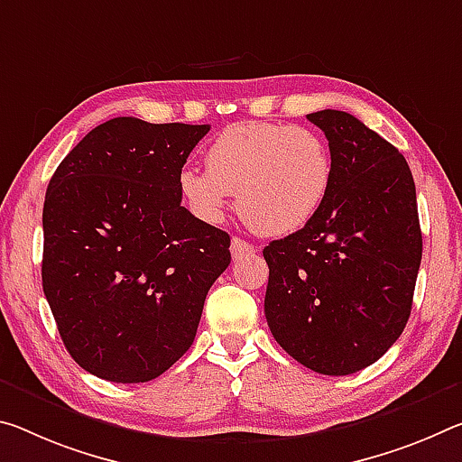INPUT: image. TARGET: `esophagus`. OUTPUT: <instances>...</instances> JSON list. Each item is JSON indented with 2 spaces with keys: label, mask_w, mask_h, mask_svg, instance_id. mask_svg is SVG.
<instances>
[{
  "label": "esophagus",
  "mask_w": 462,
  "mask_h": 462,
  "mask_svg": "<svg viewBox=\"0 0 462 462\" xmlns=\"http://www.w3.org/2000/svg\"><path fill=\"white\" fill-rule=\"evenodd\" d=\"M230 251H232V257H234V259H240V257H245V254L254 253V246L245 243L243 238L234 236L232 243H230Z\"/></svg>",
  "instance_id": "1"
}]
</instances>
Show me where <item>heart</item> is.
Here are the masks:
<instances>
[{
  "mask_svg": "<svg viewBox=\"0 0 462 462\" xmlns=\"http://www.w3.org/2000/svg\"><path fill=\"white\" fill-rule=\"evenodd\" d=\"M205 171L179 179L189 208L205 222L224 217L228 197L254 230L285 236L304 228L323 208L333 160L317 131L283 123L243 121L226 127L205 152Z\"/></svg>",
  "mask_w": 462,
  "mask_h": 462,
  "instance_id": "1",
  "label": "heart"
}]
</instances>
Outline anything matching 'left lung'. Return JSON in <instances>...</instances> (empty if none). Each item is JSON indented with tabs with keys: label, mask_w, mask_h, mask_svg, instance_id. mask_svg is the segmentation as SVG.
<instances>
[{
	"label": "left lung",
	"mask_w": 462,
	"mask_h": 462,
	"mask_svg": "<svg viewBox=\"0 0 462 462\" xmlns=\"http://www.w3.org/2000/svg\"><path fill=\"white\" fill-rule=\"evenodd\" d=\"M325 131L333 182L304 228L263 248L265 317L306 368L346 376L380 360L411 314L421 230L415 182L393 143L354 115H306Z\"/></svg>",
	"instance_id": "left-lung-1"
}]
</instances>
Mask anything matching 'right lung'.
Returning <instances> with one entry per match:
<instances>
[{
	"label": "right lung",
	"mask_w": 462,
	"mask_h": 462,
	"mask_svg": "<svg viewBox=\"0 0 462 462\" xmlns=\"http://www.w3.org/2000/svg\"><path fill=\"white\" fill-rule=\"evenodd\" d=\"M209 125L116 116L49 180L42 291L69 356L111 383H148L193 346L230 236L182 208L179 179Z\"/></svg>",
	"instance_id": "obj_1"
}]
</instances>
